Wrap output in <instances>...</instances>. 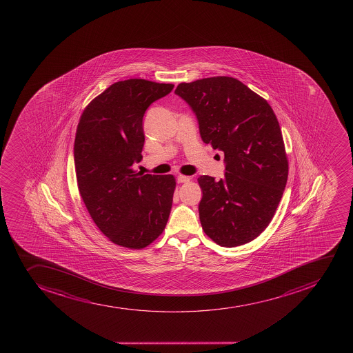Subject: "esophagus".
Wrapping results in <instances>:
<instances>
[{"label": "esophagus", "instance_id": "34e87169", "mask_svg": "<svg viewBox=\"0 0 353 353\" xmlns=\"http://www.w3.org/2000/svg\"><path fill=\"white\" fill-rule=\"evenodd\" d=\"M191 177L190 176H185V174H179L177 176V182L179 183H188L190 182Z\"/></svg>", "mask_w": 353, "mask_h": 353}]
</instances>
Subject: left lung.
<instances>
[{
  "instance_id": "left-lung-1",
  "label": "left lung",
  "mask_w": 353,
  "mask_h": 353,
  "mask_svg": "<svg viewBox=\"0 0 353 353\" xmlns=\"http://www.w3.org/2000/svg\"><path fill=\"white\" fill-rule=\"evenodd\" d=\"M174 93L196 114L203 143L224 153V179H198L205 234L224 248L250 243L268 227L288 181L275 112L246 85L225 76L181 83Z\"/></svg>"
}]
</instances>
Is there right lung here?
I'll return each instance as SVG.
<instances>
[{
  "mask_svg": "<svg viewBox=\"0 0 353 353\" xmlns=\"http://www.w3.org/2000/svg\"><path fill=\"white\" fill-rule=\"evenodd\" d=\"M172 84L128 79L110 85L81 114L74 138V168L81 199L102 234L114 244L140 250L167 225L176 179L143 174V119Z\"/></svg>",
  "mask_w": 353,
  "mask_h": 353,
  "instance_id": "1",
  "label": "right lung"
}]
</instances>
